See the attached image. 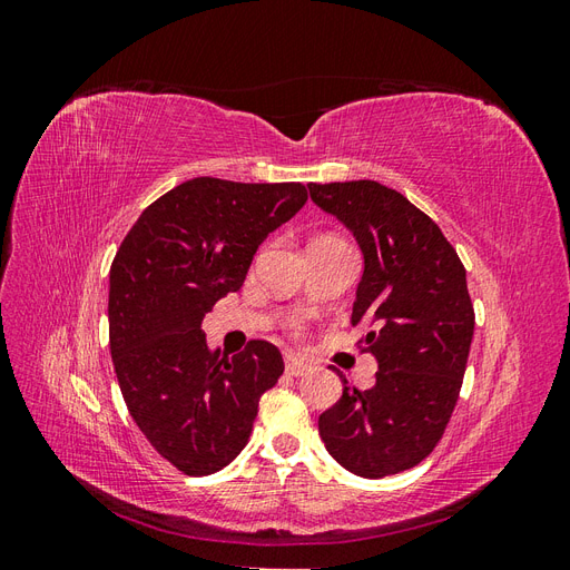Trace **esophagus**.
<instances>
[{
  "instance_id": "1",
  "label": "esophagus",
  "mask_w": 570,
  "mask_h": 570,
  "mask_svg": "<svg viewBox=\"0 0 570 570\" xmlns=\"http://www.w3.org/2000/svg\"><path fill=\"white\" fill-rule=\"evenodd\" d=\"M308 368H312V366H308L306 361H302V358H297V356H292V354L285 356V373H287V375L299 377V375L308 373Z\"/></svg>"
}]
</instances>
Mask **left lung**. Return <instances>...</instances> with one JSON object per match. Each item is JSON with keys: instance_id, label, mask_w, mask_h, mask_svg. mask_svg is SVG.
<instances>
[{"instance_id": "1", "label": "left lung", "mask_w": 570, "mask_h": 570, "mask_svg": "<svg viewBox=\"0 0 570 570\" xmlns=\"http://www.w3.org/2000/svg\"><path fill=\"white\" fill-rule=\"evenodd\" d=\"M364 254L352 325L377 361L375 385L321 413L325 450L350 473L385 478L421 463L444 435L469 361L475 314L465 268L438 223L375 180L308 183Z\"/></svg>"}]
</instances>
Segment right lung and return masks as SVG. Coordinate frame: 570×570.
<instances>
[{
  "instance_id": "obj_1",
  "label": "right lung",
  "mask_w": 570,
  "mask_h": 570,
  "mask_svg": "<svg viewBox=\"0 0 570 570\" xmlns=\"http://www.w3.org/2000/svg\"><path fill=\"white\" fill-rule=\"evenodd\" d=\"M302 183L193 178L149 204L109 273V347L132 421L185 475L228 465L283 375L275 344L209 350L204 316L245 283L268 233L306 204Z\"/></svg>"
}]
</instances>
